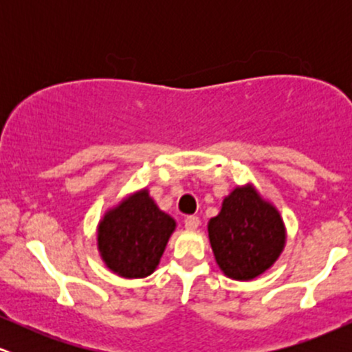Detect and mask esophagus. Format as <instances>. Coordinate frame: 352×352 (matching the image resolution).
I'll return each instance as SVG.
<instances>
[{
  "instance_id": "esophagus-1",
  "label": "esophagus",
  "mask_w": 352,
  "mask_h": 352,
  "mask_svg": "<svg viewBox=\"0 0 352 352\" xmlns=\"http://www.w3.org/2000/svg\"><path fill=\"white\" fill-rule=\"evenodd\" d=\"M200 227V220L199 217H187L185 218V228L187 230H197Z\"/></svg>"
}]
</instances>
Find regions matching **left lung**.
I'll use <instances>...</instances> for the list:
<instances>
[{
  "label": "left lung",
  "mask_w": 352,
  "mask_h": 352,
  "mask_svg": "<svg viewBox=\"0 0 352 352\" xmlns=\"http://www.w3.org/2000/svg\"><path fill=\"white\" fill-rule=\"evenodd\" d=\"M208 240L218 268L235 281H252L276 263L286 246L280 210L252 182L236 185L210 218Z\"/></svg>",
  "instance_id": "obj_1"
}]
</instances>
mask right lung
<instances>
[{
  "label": "right lung",
  "instance_id": "1",
  "mask_svg": "<svg viewBox=\"0 0 352 352\" xmlns=\"http://www.w3.org/2000/svg\"><path fill=\"white\" fill-rule=\"evenodd\" d=\"M175 228L177 221L159 208L147 187L135 190L100 217L99 256L117 276L145 278L157 270Z\"/></svg>",
  "mask_w": 352,
  "mask_h": 352
}]
</instances>
